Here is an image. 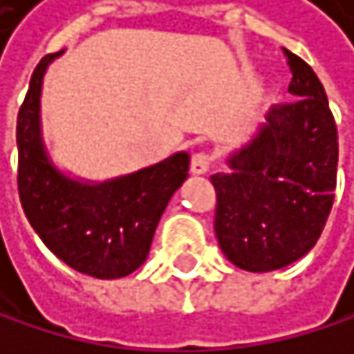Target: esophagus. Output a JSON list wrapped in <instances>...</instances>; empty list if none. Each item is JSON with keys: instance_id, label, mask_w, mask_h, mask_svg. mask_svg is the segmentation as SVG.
Returning <instances> with one entry per match:
<instances>
[{"instance_id": "esophagus-1", "label": "esophagus", "mask_w": 354, "mask_h": 354, "mask_svg": "<svg viewBox=\"0 0 354 354\" xmlns=\"http://www.w3.org/2000/svg\"><path fill=\"white\" fill-rule=\"evenodd\" d=\"M211 165H213L211 153H207V151H196V153L192 156L189 171H192L194 175H203V173H207V171L211 169Z\"/></svg>"}]
</instances>
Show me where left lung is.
I'll use <instances>...</instances> for the list:
<instances>
[{
  "label": "left lung",
  "mask_w": 354,
  "mask_h": 354,
  "mask_svg": "<svg viewBox=\"0 0 354 354\" xmlns=\"http://www.w3.org/2000/svg\"><path fill=\"white\" fill-rule=\"evenodd\" d=\"M291 103L274 105L255 137L211 183L215 236L223 255L249 272H270L306 255L331 213L338 129L313 67L283 48Z\"/></svg>",
  "instance_id": "8db88e82"
}]
</instances>
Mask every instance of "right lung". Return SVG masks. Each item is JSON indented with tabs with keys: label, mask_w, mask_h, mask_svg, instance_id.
I'll return each mask as SVG.
<instances>
[{
	"label": "right lung",
	"mask_w": 354,
	"mask_h": 354,
	"mask_svg": "<svg viewBox=\"0 0 354 354\" xmlns=\"http://www.w3.org/2000/svg\"><path fill=\"white\" fill-rule=\"evenodd\" d=\"M59 55H46L35 67L16 120L21 205L41 243L67 266L95 279H120L145 261L156 225L187 177L189 156L181 151L149 169L95 185L59 173L39 137L41 80Z\"/></svg>",
	"instance_id": "add662e5"
}]
</instances>
